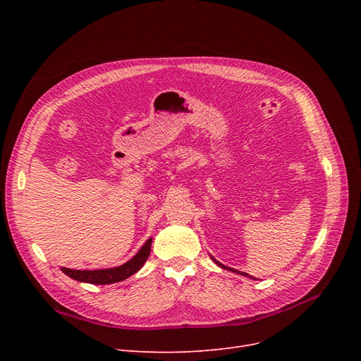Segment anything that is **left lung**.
I'll list each match as a JSON object with an SVG mask.
<instances>
[{
	"label": "left lung",
	"mask_w": 361,
	"mask_h": 361,
	"mask_svg": "<svg viewBox=\"0 0 361 361\" xmlns=\"http://www.w3.org/2000/svg\"><path fill=\"white\" fill-rule=\"evenodd\" d=\"M211 259L218 264L219 268H222V269H226V271H231V272H234V274H238V275H243V276H247V278H250V279H256V278H253V276H250L249 274H245V272H240V271H237V269H233V268H230V267H225V264H222L221 262H218L215 257H212L211 256Z\"/></svg>",
	"instance_id": "left-lung-1"
}]
</instances>
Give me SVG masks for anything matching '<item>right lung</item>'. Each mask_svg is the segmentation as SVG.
<instances>
[{
    "label": "right lung",
    "mask_w": 361,
    "mask_h": 361,
    "mask_svg": "<svg viewBox=\"0 0 361 361\" xmlns=\"http://www.w3.org/2000/svg\"><path fill=\"white\" fill-rule=\"evenodd\" d=\"M150 245H152V237L143 244V247L133 256L126 263L120 264L116 268L108 269H94V271H79V269H68L61 268V271L70 276L71 279H75L79 282L86 283H94V286H106V283H116L120 281L127 279L128 276L135 275L142 269L145 262L147 260L150 255Z\"/></svg>",
    "instance_id": "obj_1"
}]
</instances>
